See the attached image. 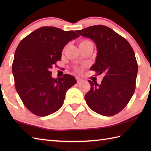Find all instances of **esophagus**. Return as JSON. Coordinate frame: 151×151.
<instances>
[{"mask_svg":"<svg viewBox=\"0 0 151 151\" xmlns=\"http://www.w3.org/2000/svg\"><path fill=\"white\" fill-rule=\"evenodd\" d=\"M76 81H77V83L79 84V83H81L82 82H84V80L81 78H79V77H76Z\"/></svg>","mask_w":151,"mask_h":151,"instance_id":"esophagus-1","label":"esophagus"}]
</instances>
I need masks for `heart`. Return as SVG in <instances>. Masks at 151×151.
<instances>
[{
  "label": "heart",
  "mask_w": 151,
  "mask_h": 151,
  "mask_svg": "<svg viewBox=\"0 0 151 151\" xmlns=\"http://www.w3.org/2000/svg\"><path fill=\"white\" fill-rule=\"evenodd\" d=\"M91 42L89 40H83L82 41H81V42H80V44L79 45H84V44H86V43H89Z\"/></svg>",
  "instance_id": "heart-1"
}]
</instances>
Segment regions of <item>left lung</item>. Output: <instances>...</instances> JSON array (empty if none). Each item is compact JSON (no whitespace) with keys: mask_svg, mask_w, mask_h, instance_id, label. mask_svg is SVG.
Masks as SVG:
<instances>
[{"mask_svg":"<svg viewBox=\"0 0 151 151\" xmlns=\"http://www.w3.org/2000/svg\"><path fill=\"white\" fill-rule=\"evenodd\" d=\"M76 32L94 41L97 54L91 70L105 74L101 84L88 81L91 89L85 95L86 103L104 116L118 114L129 103L136 89L138 66L134 51L125 38L104 25Z\"/></svg>","mask_w":151,"mask_h":151,"instance_id":"8db88e82","label":"left lung"}]
</instances>
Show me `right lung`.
Here are the masks:
<instances>
[{"label": "right lung", "mask_w": 151, "mask_h": 151, "mask_svg": "<svg viewBox=\"0 0 151 151\" xmlns=\"http://www.w3.org/2000/svg\"><path fill=\"white\" fill-rule=\"evenodd\" d=\"M78 37L73 30L43 27L18 45L12 64L15 87L24 105L32 114L47 116L62 106L67 91L76 81L67 74L53 78L50 69L61 60L65 45Z\"/></svg>", "instance_id": "1"}]
</instances>
